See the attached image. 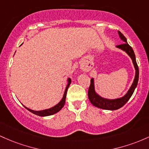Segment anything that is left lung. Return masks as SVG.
<instances>
[{"instance_id": "obj_1", "label": "left lung", "mask_w": 149, "mask_h": 149, "mask_svg": "<svg viewBox=\"0 0 149 149\" xmlns=\"http://www.w3.org/2000/svg\"><path fill=\"white\" fill-rule=\"evenodd\" d=\"M118 34H119L120 38H121L125 43H123V44L118 45V46H117V47L121 48L122 50L125 51V52L130 56V58L132 60L135 70H136V74H135V78L134 80L130 90H129L128 92L126 93L125 96L122 97V98H117V99L114 100L106 99V98H102V97L98 96V95L95 92L94 84H93V79H91V84H90L89 88H88V98H89V101L91 103H92V105L98 108H101V109L104 110H109V111L118 110L124 106L125 103L130 100L131 96H132L134 91L135 88H136V86H137V83L139 81V67L136 61V57H135L134 52L131 46L128 44L127 42V38H125L124 35L119 31H118Z\"/></svg>"}]
</instances>
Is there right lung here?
I'll return each instance as SVG.
<instances>
[{
  "label": "right lung",
  "instance_id": "right-lung-1",
  "mask_svg": "<svg viewBox=\"0 0 149 149\" xmlns=\"http://www.w3.org/2000/svg\"><path fill=\"white\" fill-rule=\"evenodd\" d=\"M68 85H67V86H66L65 91V93H64V95H63V98H62L61 101H60L59 103H58V104L56 105V106H53V108H49V109L43 110V111H32V110L29 109V108H27L26 107H25V106H24V108H26V109H27L28 111H29L30 112H31V113H34V114L36 115H38V116H41V117L49 116V115H53V114H55V113H58V111H60L62 109V108H63V107L64 106V105H65V103L67 91H68V87H69L70 84H71V79H68Z\"/></svg>",
  "mask_w": 149,
  "mask_h": 149
}]
</instances>
